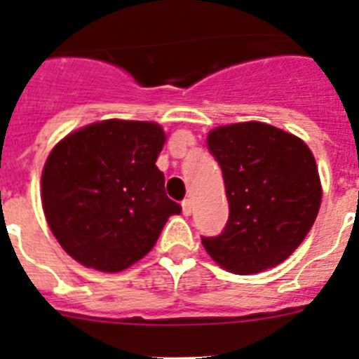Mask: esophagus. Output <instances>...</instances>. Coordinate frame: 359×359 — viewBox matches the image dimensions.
I'll use <instances>...</instances> for the list:
<instances>
[{
	"mask_svg": "<svg viewBox=\"0 0 359 359\" xmlns=\"http://www.w3.org/2000/svg\"><path fill=\"white\" fill-rule=\"evenodd\" d=\"M182 210H183V215H190L192 214V199L187 198L182 201Z\"/></svg>",
	"mask_w": 359,
	"mask_h": 359,
	"instance_id": "esophagus-1",
	"label": "esophagus"
}]
</instances>
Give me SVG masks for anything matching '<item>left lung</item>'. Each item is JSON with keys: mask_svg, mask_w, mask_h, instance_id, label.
Instances as JSON below:
<instances>
[{"mask_svg": "<svg viewBox=\"0 0 359 359\" xmlns=\"http://www.w3.org/2000/svg\"><path fill=\"white\" fill-rule=\"evenodd\" d=\"M223 170L230 215L221 236L203 237L208 255L237 275L284 262L306 239L322 201L313 152L291 133L262 122L208 133Z\"/></svg>", "mask_w": 359, "mask_h": 359, "instance_id": "left-lung-1", "label": "left lung"}]
</instances>
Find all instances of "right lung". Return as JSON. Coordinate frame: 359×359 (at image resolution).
I'll list each match as a JSON object with an SVG mask.
<instances>
[{"label":"right lung","mask_w":359,"mask_h":359,"mask_svg":"<svg viewBox=\"0 0 359 359\" xmlns=\"http://www.w3.org/2000/svg\"><path fill=\"white\" fill-rule=\"evenodd\" d=\"M165 144L154 122L104 120L72 133L50 152L41 177L48 226L69 257L116 273L156 244L182 207L156 167Z\"/></svg>","instance_id":"1"}]
</instances>
